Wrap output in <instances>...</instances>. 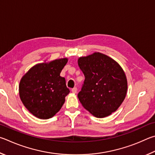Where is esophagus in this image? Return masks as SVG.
<instances>
[{
    "instance_id": "1",
    "label": "esophagus",
    "mask_w": 155,
    "mask_h": 155,
    "mask_svg": "<svg viewBox=\"0 0 155 155\" xmlns=\"http://www.w3.org/2000/svg\"><path fill=\"white\" fill-rule=\"evenodd\" d=\"M77 88L76 87H75V88H72L71 89V91H72V93H74V94H75V93H77Z\"/></svg>"
}]
</instances>
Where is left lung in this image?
I'll use <instances>...</instances> for the list:
<instances>
[{
    "label": "left lung",
    "instance_id": "8db88e82",
    "mask_svg": "<svg viewBox=\"0 0 155 155\" xmlns=\"http://www.w3.org/2000/svg\"><path fill=\"white\" fill-rule=\"evenodd\" d=\"M85 76L78 97L82 106L97 118L116 112L125 99L127 80L123 68L111 57L94 52L78 60Z\"/></svg>",
    "mask_w": 155,
    "mask_h": 155
}]
</instances>
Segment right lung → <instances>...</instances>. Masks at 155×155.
<instances>
[{
    "instance_id": "right-lung-1",
    "label": "right lung",
    "mask_w": 155,
    "mask_h": 155,
    "mask_svg": "<svg viewBox=\"0 0 155 155\" xmlns=\"http://www.w3.org/2000/svg\"><path fill=\"white\" fill-rule=\"evenodd\" d=\"M68 58L45 61L32 67L23 75L19 84L20 98L35 117L48 119L61 109L69 93L61 71Z\"/></svg>"
}]
</instances>
